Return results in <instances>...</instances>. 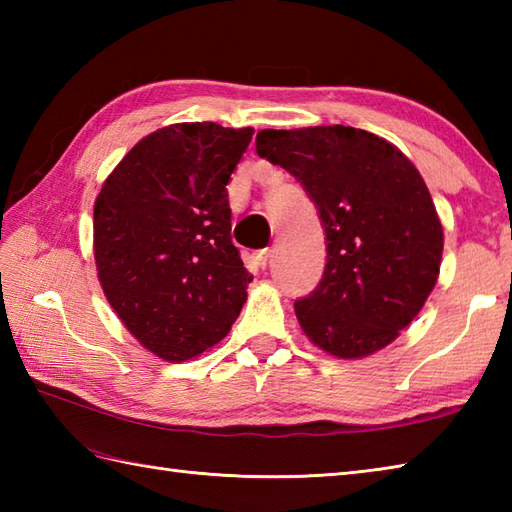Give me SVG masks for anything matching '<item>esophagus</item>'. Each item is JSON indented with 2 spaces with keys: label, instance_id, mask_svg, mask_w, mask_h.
<instances>
[{
  "label": "esophagus",
  "instance_id": "esophagus-1",
  "mask_svg": "<svg viewBox=\"0 0 512 512\" xmlns=\"http://www.w3.org/2000/svg\"><path fill=\"white\" fill-rule=\"evenodd\" d=\"M255 262H257V266L259 268H266L268 266V262H270V248H264V250H259V253L255 255Z\"/></svg>",
  "mask_w": 512,
  "mask_h": 512
}]
</instances>
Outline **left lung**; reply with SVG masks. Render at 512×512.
<instances>
[{"label": "left lung", "mask_w": 512, "mask_h": 512, "mask_svg": "<svg viewBox=\"0 0 512 512\" xmlns=\"http://www.w3.org/2000/svg\"><path fill=\"white\" fill-rule=\"evenodd\" d=\"M255 145L303 184L325 228L321 284L295 301L303 334L345 361L394 343L442 262V222L420 171L385 138L345 125L262 129Z\"/></svg>", "instance_id": "1"}]
</instances>
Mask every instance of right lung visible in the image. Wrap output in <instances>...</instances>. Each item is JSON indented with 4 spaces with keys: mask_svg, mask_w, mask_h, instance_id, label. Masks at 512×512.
Returning a JSON list of instances; mask_svg holds the SVG:
<instances>
[{
    "mask_svg": "<svg viewBox=\"0 0 512 512\" xmlns=\"http://www.w3.org/2000/svg\"><path fill=\"white\" fill-rule=\"evenodd\" d=\"M253 127L176 123L127 151L94 202L101 288L134 339L182 363L231 332L248 270L231 239L226 184Z\"/></svg>",
    "mask_w": 512,
    "mask_h": 512,
    "instance_id": "1",
    "label": "right lung"
}]
</instances>
